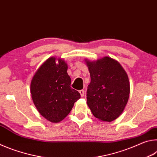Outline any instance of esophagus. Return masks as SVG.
Here are the masks:
<instances>
[{"label": "esophagus", "mask_w": 157, "mask_h": 157, "mask_svg": "<svg viewBox=\"0 0 157 157\" xmlns=\"http://www.w3.org/2000/svg\"><path fill=\"white\" fill-rule=\"evenodd\" d=\"M79 94H80L81 96L84 97V90H80V91H79Z\"/></svg>", "instance_id": "1"}]
</instances>
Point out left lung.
Returning a JSON list of instances; mask_svg holds the SVG:
<instances>
[{"label": "left lung", "instance_id": "left-lung-1", "mask_svg": "<svg viewBox=\"0 0 157 157\" xmlns=\"http://www.w3.org/2000/svg\"><path fill=\"white\" fill-rule=\"evenodd\" d=\"M85 62L91 76L86 92L87 105L99 120H116L123 113L129 97L127 73L118 61L109 57Z\"/></svg>", "mask_w": 157, "mask_h": 157}]
</instances>
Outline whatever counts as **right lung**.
Segmentation results:
<instances>
[{
  "label": "right lung",
  "mask_w": 157,
  "mask_h": 157,
  "mask_svg": "<svg viewBox=\"0 0 157 157\" xmlns=\"http://www.w3.org/2000/svg\"><path fill=\"white\" fill-rule=\"evenodd\" d=\"M67 69L64 60L50 57L36 71L31 81L34 104L39 113L51 123L64 119L80 98L79 93L71 87Z\"/></svg>",
  "instance_id": "obj_1"
}]
</instances>
